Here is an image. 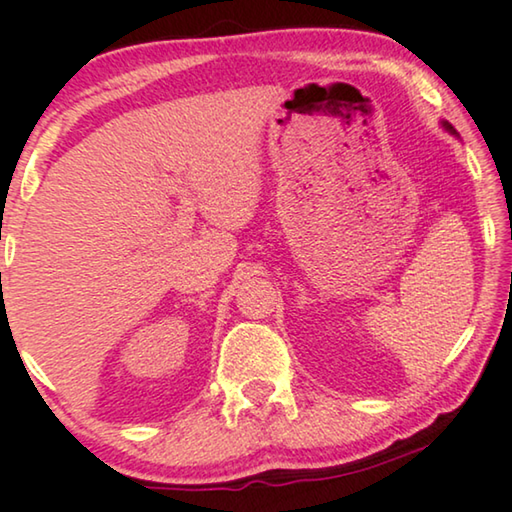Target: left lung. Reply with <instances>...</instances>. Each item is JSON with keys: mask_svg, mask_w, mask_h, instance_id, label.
Instances as JSON below:
<instances>
[{"mask_svg": "<svg viewBox=\"0 0 512 512\" xmlns=\"http://www.w3.org/2000/svg\"><path fill=\"white\" fill-rule=\"evenodd\" d=\"M441 126H444V128H446V131H448V133H453V135H455V128H453V126H451V124H448V121H441Z\"/></svg>", "mask_w": 512, "mask_h": 512, "instance_id": "8db88e82", "label": "left lung"}]
</instances>
